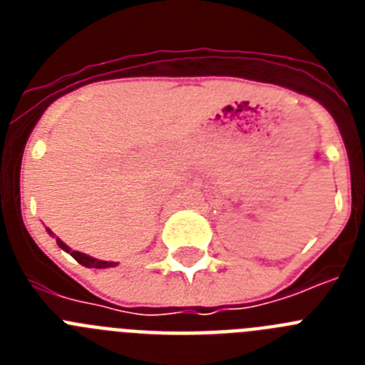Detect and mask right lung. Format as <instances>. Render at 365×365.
Returning a JSON list of instances; mask_svg holds the SVG:
<instances>
[{"label":"right lung","mask_w":365,"mask_h":365,"mask_svg":"<svg viewBox=\"0 0 365 365\" xmlns=\"http://www.w3.org/2000/svg\"><path fill=\"white\" fill-rule=\"evenodd\" d=\"M47 232H49V234L54 237V234L49 230V228H47ZM56 245H58V247H60V248H62V250H66L67 254H71V256H73L74 259L78 261L80 265L87 267V269H109V267H117V265H118L117 261L96 259V257H91V256H87V254H83V252H78V250H73V248L67 247V245L63 243V241L60 240V237H56Z\"/></svg>","instance_id":"1"}]
</instances>
